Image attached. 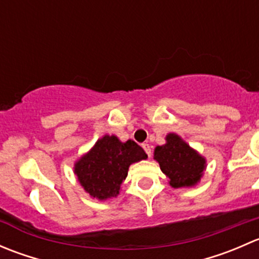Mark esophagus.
<instances>
[{
    "instance_id": "34e87169",
    "label": "esophagus",
    "mask_w": 259,
    "mask_h": 259,
    "mask_svg": "<svg viewBox=\"0 0 259 259\" xmlns=\"http://www.w3.org/2000/svg\"><path fill=\"white\" fill-rule=\"evenodd\" d=\"M143 148H144L146 155H148L149 158H150V156H151V146L149 145V144H143Z\"/></svg>"
}]
</instances>
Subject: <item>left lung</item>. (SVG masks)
<instances>
[{"mask_svg": "<svg viewBox=\"0 0 259 259\" xmlns=\"http://www.w3.org/2000/svg\"><path fill=\"white\" fill-rule=\"evenodd\" d=\"M154 159L171 188H190L202 179L207 160L176 133L165 137V144L154 149Z\"/></svg>", "mask_w": 259, "mask_h": 259, "instance_id": "8db88e82", "label": "left lung"}]
</instances>
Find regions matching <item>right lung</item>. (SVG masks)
Masks as SVG:
<instances>
[{"instance_id":"1","label":"right lung","mask_w":259,"mask_h":259,"mask_svg":"<svg viewBox=\"0 0 259 259\" xmlns=\"http://www.w3.org/2000/svg\"><path fill=\"white\" fill-rule=\"evenodd\" d=\"M148 155L133 140L122 143L116 135H104L74 164L80 185L93 199L108 200L117 197L132 164Z\"/></svg>"}]
</instances>
